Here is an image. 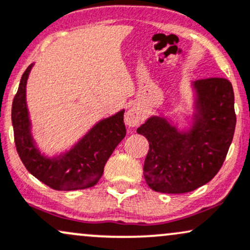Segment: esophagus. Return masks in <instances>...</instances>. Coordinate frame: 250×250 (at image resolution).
I'll list each match as a JSON object with an SVG mask.
<instances>
[{"instance_id": "obj_1", "label": "esophagus", "mask_w": 250, "mask_h": 250, "mask_svg": "<svg viewBox=\"0 0 250 250\" xmlns=\"http://www.w3.org/2000/svg\"><path fill=\"white\" fill-rule=\"evenodd\" d=\"M125 122L128 127H137L140 125V123L142 122V113H141V109L137 106L130 107L125 112Z\"/></svg>"}]
</instances>
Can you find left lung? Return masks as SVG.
Segmentation results:
<instances>
[{
  "mask_svg": "<svg viewBox=\"0 0 250 250\" xmlns=\"http://www.w3.org/2000/svg\"><path fill=\"white\" fill-rule=\"evenodd\" d=\"M193 125L180 133L165 117L151 116L137 129L149 141L143 174L156 192L179 194L208 183L221 169L234 136V92L225 78L195 80Z\"/></svg>",
  "mask_w": 250,
  "mask_h": 250,
  "instance_id": "8db88e82",
  "label": "left lung"
}]
</instances>
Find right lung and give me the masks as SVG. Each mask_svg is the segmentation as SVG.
<instances>
[{
  "label": "right lung",
  "instance_id": "add662e5",
  "mask_svg": "<svg viewBox=\"0 0 250 250\" xmlns=\"http://www.w3.org/2000/svg\"><path fill=\"white\" fill-rule=\"evenodd\" d=\"M32 65L23 73L11 108L15 146L21 161L32 176L53 190L92 188L100 180L108 158L125 136V110L96 123L66 154L53 158L45 157L32 140L25 101L26 80Z\"/></svg>",
  "mask_w": 250,
  "mask_h": 250
}]
</instances>
